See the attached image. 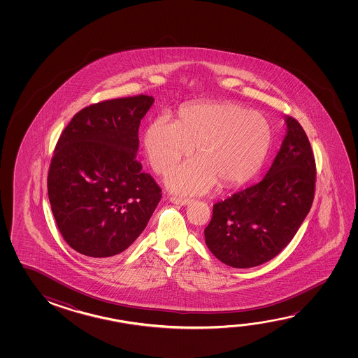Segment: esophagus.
<instances>
[{"mask_svg":"<svg viewBox=\"0 0 358 358\" xmlns=\"http://www.w3.org/2000/svg\"><path fill=\"white\" fill-rule=\"evenodd\" d=\"M192 199H182V197H171V202L178 206H186L188 203H191Z\"/></svg>","mask_w":358,"mask_h":358,"instance_id":"obj_1","label":"esophagus"}]
</instances>
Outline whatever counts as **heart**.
I'll list each match as a JSON object with an SVG mask.
<instances>
[{"mask_svg":"<svg viewBox=\"0 0 358 358\" xmlns=\"http://www.w3.org/2000/svg\"><path fill=\"white\" fill-rule=\"evenodd\" d=\"M273 132L268 120L234 102H199L185 106L176 122L155 120L146 129L143 147L152 170L170 175L194 147L197 159L170 177L177 194H203L218 182L223 188L241 186L262 167Z\"/></svg>","mask_w":358,"mask_h":358,"instance_id":"1","label":"heart"}]
</instances>
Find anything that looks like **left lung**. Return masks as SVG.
Here are the masks:
<instances>
[{
	"label": "left lung",
	"instance_id": "8db88e82",
	"mask_svg": "<svg viewBox=\"0 0 358 358\" xmlns=\"http://www.w3.org/2000/svg\"><path fill=\"white\" fill-rule=\"evenodd\" d=\"M285 122L286 136L262 181L213 205L206 245L231 267L250 268L275 257L310 212L315 157L302 126L289 116Z\"/></svg>",
	"mask_w": 358,
	"mask_h": 358
}]
</instances>
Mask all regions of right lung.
Instances as JSON below:
<instances>
[{
	"instance_id": "right-lung-1",
	"label": "right lung",
	"mask_w": 358,
	"mask_h": 358,
	"mask_svg": "<svg viewBox=\"0 0 358 358\" xmlns=\"http://www.w3.org/2000/svg\"><path fill=\"white\" fill-rule=\"evenodd\" d=\"M152 96L102 101L77 112L53 152L48 199L69 246L116 256L146 229L161 188L136 159L138 129Z\"/></svg>"
}]
</instances>
